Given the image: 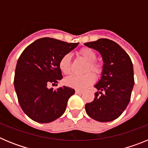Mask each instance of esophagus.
Returning a JSON list of instances; mask_svg holds the SVG:
<instances>
[{"label": "esophagus", "instance_id": "34e87169", "mask_svg": "<svg viewBox=\"0 0 148 148\" xmlns=\"http://www.w3.org/2000/svg\"><path fill=\"white\" fill-rule=\"evenodd\" d=\"M75 93L76 94H82L83 93V91L80 90H75Z\"/></svg>", "mask_w": 148, "mask_h": 148}]
</instances>
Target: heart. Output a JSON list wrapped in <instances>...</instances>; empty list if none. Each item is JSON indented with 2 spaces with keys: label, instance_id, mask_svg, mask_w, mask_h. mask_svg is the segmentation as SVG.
I'll return each instance as SVG.
<instances>
[{
  "label": "heart",
  "instance_id": "b5f03b06",
  "mask_svg": "<svg viewBox=\"0 0 148 148\" xmlns=\"http://www.w3.org/2000/svg\"><path fill=\"white\" fill-rule=\"evenodd\" d=\"M78 54L84 59L88 62V65L86 67V72L92 71L96 75L101 73L102 69L99 63L96 62L97 56L94 51L89 48H82L79 50ZM58 66L62 73L65 75L70 74L71 72V55L66 53L61 56L58 62ZM95 77L91 72L84 74V75H72L65 79V83L67 86L75 89H84L94 83Z\"/></svg>",
  "mask_w": 148,
  "mask_h": 148
}]
</instances>
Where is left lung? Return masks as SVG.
<instances>
[{"mask_svg":"<svg viewBox=\"0 0 148 148\" xmlns=\"http://www.w3.org/2000/svg\"><path fill=\"white\" fill-rule=\"evenodd\" d=\"M84 45L99 51L104 65L101 78L95 87L92 102L85 104L86 113L101 122L119 118L130 102L134 85L133 63L130 56L113 40L100 38Z\"/></svg>","mask_w":148,"mask_h":148,"instance_id":"left-lung-1","label":"left lung"}]
</instances>
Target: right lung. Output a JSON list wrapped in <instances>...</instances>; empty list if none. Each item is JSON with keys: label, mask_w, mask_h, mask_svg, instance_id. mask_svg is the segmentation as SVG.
<instances>
[{"label": "right lung", "mask_w": 148, "mask_h": 148, "mask_svg": "<svg viewBox=\"0 0 148 148\" xmlns=\"http://www.w3.org/2000/svg\"><path fill=\"white\" fill-rule=\"evenodd\" d=\"M78 45L43 38L29 44L18 58L14 86L21 108L33 121L49 123L65 112L75 90L65 86L53 90L49 85L63 78L58 66L61 56Z\"/></svg>", "instance_id": "add662e5"}]
</instances>
